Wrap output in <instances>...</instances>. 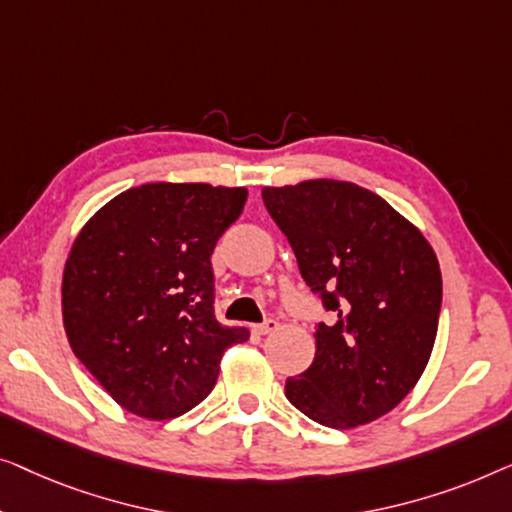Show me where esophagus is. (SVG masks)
I'll use <instances>...</instances> for the list:
<instances>
[{"mask_svg":"<svg viewBox=\"0 0 512 512\" xmlns=\"http://www.w3.org/2000/svg\"><path fill=\"white\" fill-rule=\"evenodd\" d=\"M278 329V322L273 320V318H269V320H264L262 325H255V331L259 336H266V334H273V331Z\"/></svg>","mask_w":512,"mask_h":512,"instance_id":"34e87169","label":"esophagus"}]
</instances>
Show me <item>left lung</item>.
Wrapping results in <instances>:
<instances>
[{
  "instance_id": "left-lung-1",
  "label": "left lung",
  "mask_w": 512,
  "mask_h": 512,
  "mask_svg": "<svg viewBox=\"0 0 512 512\" xmlns=\"http://www.w3.org/2000/svg\"><path fill=\"white\" fill-rule=\"evenodd\" d=\"M262 199L301 278L336 315L315 327L313 364L287 378L285 397L331 429L378 420L434 350L443 299L434 248L383 197L348 181L264 187Z\"/></svg>"
}]
</instances>
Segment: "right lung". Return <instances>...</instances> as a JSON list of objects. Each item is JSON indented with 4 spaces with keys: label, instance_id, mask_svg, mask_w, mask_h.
Here are the masks:
<instances>
[{
    "label": "right lung",
    "instance_id": "1",
    "mask_svg": "<svg viewBox=\"0 0 512 512\" xmlns=\"http://www.w3.org/2000/svg\"><path fill=\"white\" fill-rule=\"evenodd\" d=\"M246 187L148 183L120 192L78 232L62 273L69 345L129 413L171 420L215 387L227 348L248 341L213 311L211 255Z\"/></svg>",
    "mask_w": 512,
    "mask_h": 512
}]
</instances>
